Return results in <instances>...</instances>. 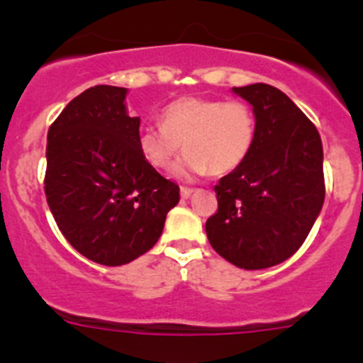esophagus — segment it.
I'll list each match as a JSON object with an SVG mask.
<instances>
[{"instance_id":"1","label":"esophagus","mask_w":363,"mask_h":363,"mask_svg":"<svg viewBox=\"0 0 363 363\" xmlns=\"http://www.w3.org/2000/svg\"><path fill=\"white\" fill-rule=\"evenodd\" d=\"M193 193H195V189H193V188H184V186H182V188H181V196H182V199H189V196H191Z\"/></svg>"}]
</instances>
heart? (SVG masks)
<instances>
[{
	"label": "heart",
	"mask_w": 363,
	"mask_h": 363,
	"mask_svg": "<svg viewBox=\"0 0 363 363\" xmlns=\"http://www.w3.org/2000/svg\"><path fill=\"white\" fill-rule=\"evenodd\" d=\"M161 126H147L138 133V149L151 167L174 163L184 144V156L174 175L191 179L225 175L239 168L250 156L256 138V116L246 101L186 96L163 108Z\"/></svg>",
	"instance_id": "heart-1"
}]
</instances>
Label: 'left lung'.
I'll return each mask as SVG.
<instances>
[{"instance_id":"8db88e82","label":"left lung","mask_w":363,"mask_h":363,"mask_svg":"<svg viewBox=\"0 0 363 363\" xmlns=\"http://www.w3.org/2000/svg\"><path fill=\"white\" fill-rule=\"evenodd\" d=\"M232 91L255 111L256 138L244 163L216 184L218 212L205 232L239 269H269L295 255L323 207V145L316 126L277 87Z\"/></svg>"}]
</instances>
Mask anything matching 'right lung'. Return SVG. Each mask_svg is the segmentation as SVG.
<instances>
[{"label": "right lung", "mask_w": 363, "mask_h": 363, "mask_svg": "<svg viewBox=\"0 0 363 363\" xmlns=\"http://www.w3.org/2000/svg\"><path fill=\"white\" fill-rule=\"evenodd\" d=\"M126 87L94 86L50 124L45 196L65 239L87 259L117 267L158 242L179 186L138 149L140 117Z\"/></svg>", "instance_id": "add662e5"}]
</instances>
